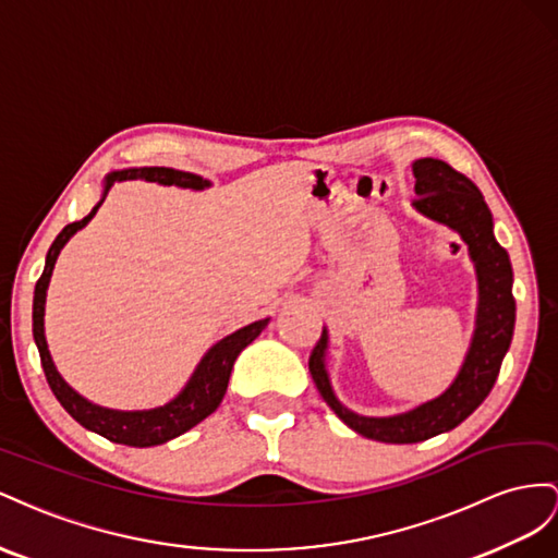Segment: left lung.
Segmentation results:
<instances>
[{"instance_id":"left-lung-1","label":"left lung","mask_w":558,"mask_h":558,"mask_svg":"<svg viewBox=\"0 0 558 558\" xmlns=\"http://www.w3.org/2000/svg\"><path fill=\"white\" fill-rule=\"evenodd\" d=\"M411 168L416 178L413 189L418 196L413 201V208L463 238L474 262L480 304H476V325L463 367L453 384L435 400L395 416H360L345 409L331 390L325 362L329 345L327 329H323V337L308 360L315 386L331 411L357 435L386 444H416L449 433L463 423L496 384L502 357L512 343L517 317L512 264L507 250L493 235V217L482 191L463 172L439 158H418Z\"/></svg>"}]
</instances>
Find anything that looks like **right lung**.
<instances>
[{
	"label": "right lung",
	"instance_id": "right-lung-1",
	"mask_svg": "<svg viewBox=\"0 0 558 558\" xmlns=\"http://www.w3.org/2000/svg\"><path fill=\"white\" fill-rule=\"evenodd\" d=\"M123 180H147V182H158L168 186L174 184V186L196 189V191L210 186V182L203 180L201 174L182 172L174 168H129V170L109 172L105 178L100 203L95 205L84 219L72 221V225L62 229L53 241V245L49 247V254H46L44 274L37 280L35 301H32V333H35V343L39 348L46 380H49V386L56 395V400L62 404V409H65L78 425H84L95 435H100L114 444H125V447L145 449V447H156V444H166L174 437H180L186 433V429H191L203 418L210 416V413L219 407V402L225 400L235 357L241 355L243 348H247L254 339L259 337L262 329L268 325V317L266 320H257L243 329H238L229 333V337L217 341L208 353L203 355L196 372L191 374L189 384L182 388V392L163 407L145 409V411H117V409H105V407L93 404L84 400L76 390H72L65 384V378L58 374L49 353V345H46V337H44L46 290H49L51 274H53L60 250L65 247V243L78 229H84L95 217V213H98V208L107 196V191Z\"/></svg>",
	"mask_w": 558,
	"mask_h": 558
}]
</instances>
